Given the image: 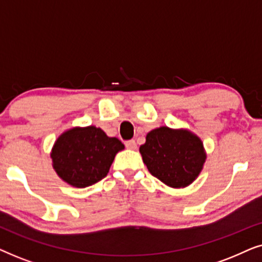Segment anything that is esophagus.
Instances as JSON below:
<instances>
[{
  "mask_svg": "<svg viewBox=\"0 0 262 262\" xmlns=\"http://www.w3.org/2000/svg\"><path fill=\"white\" fill-rule=\"evenodd\" d=\"M125 146H126L127 149H136L137 148V143H136L135 139H130V141H126L125 142Z\"/></svg>",
  "mask_w": 262,
  "mask_h": 262,
  "instance_id": "1",
  "label": "esophagus"
}]
</instances>
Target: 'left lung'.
<instances>
[{"label":"left lung","instance_id":"obj_1","mask_svg":"<svg viewBox=\"0 0 262 262\" xmlns=\"http://www.w3.org/2000/svg\"><path fill=\"white\" fill-rule=\"evenodd\" d=\"M139 151L152 177L175 188L192 184L206 159L203 143L195 135L167 126L150 131Z\"/></svg>","mask_w":262,"mask_h":262}]
</instances>
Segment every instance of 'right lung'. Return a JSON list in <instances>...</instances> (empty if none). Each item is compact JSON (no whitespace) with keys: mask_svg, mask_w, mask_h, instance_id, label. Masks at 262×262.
<instances>
[{"mask_svg":"<svg viewBox=\"0 0 262 262\" xmlns=\"http://www.w3.org/2000/svg\"><path fill=\"white\" fill-rule=\"evenodd\" d=\"M124 144L95 126L74 127L57 139L52 149L53 168L74 187L83 188L102 180Z\"/></svg>","mask_w":262,"mask_h":262,"instance_id":"right-lung-1","label":"right lung"}]
</instances>
